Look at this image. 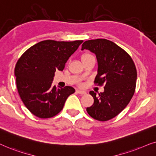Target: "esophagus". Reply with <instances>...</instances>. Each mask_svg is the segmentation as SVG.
Returning a JSON list of instances; mask_svg holds the SVG:
<instances>
[{
    "mask_svg": "<svg viewBox=\"0 0 156 156\" xmlns=\"http://www.w3.org/2000/svg\"><path fill=\"white\" fill-rule=\"evenodd\" d=\"M77 92H78V93H79V94H81V95H85V94H86V91H84V90H79V89H78V90H76Z\"/></svg>",
    "mask_w": 156,
    "mask_h": 156,
    "instance_id": "1",
    "label": "esophagus"
}]
</instances>
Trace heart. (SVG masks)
I'll use <instances>...</instances> for the list:
<instances>
[{"instance_id": "obj_1", "label": "heart", "mask_w": 156, "mask_h": 156, "mask_svg": "<svg viewBox=\"0 0 156 156\" xmlns=\"http://www.w3.org/2000/svg\"><path fill=\"white\" fill-rule=\"evenodd\" d=\"M90 56H92V55H91V54L88 53H86L83 54L82 56H81V58L83 59V58H88V57H90Z\"/></svg>"}]
</instances>
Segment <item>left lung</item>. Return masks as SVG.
<instances>
[{"mask_svg":"<svg viewBox=\"0 0 156 156\" xmlns=\"http://www.w3.org/2000/svg\"><path fill=\"white\" fill-rule=\"evenodd\" d=\"M96 55L98 74L94 83L104 86V92L90 91L94 103L86 111L94 119L107 121L127 106L136 90L137 70L132 58L126 51L107 39H95L83 43Z\"/></svg>","mask_w":156,"mask_h":156,"instance_id":"left-lung-1","label":"left lung"}]
</instances>
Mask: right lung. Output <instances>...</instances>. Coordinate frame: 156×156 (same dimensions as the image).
I'll use <instances>...</instances> for the list:
<instances>
[{
    "mask_svg": "<svg viewBox=\"0 0 156 156\" xmlns=\"http://www.w3.org/2000/svg\"><path fill=\"white\" fill-rule=\"evenodd\" d=\"M83 41H41L25 51L16 63L18 92L26 107L40 118L56 115L75 92L71 86H52L55 70H63L70 55Z\"/></svg>",
    "mask_w": 156,
    "mask_h": 156,
    "instance_id": "1",
    "label": "right lung"
}]
</instances>
